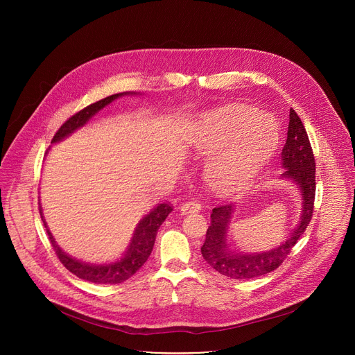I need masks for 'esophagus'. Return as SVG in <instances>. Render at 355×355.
Listing matches in <instances>:
<instances>
[{"mask_svg": "<svg viewBox=\"0 0 355 355\" xmlns=\"http://www.w3.org/2000/svg\"><path fill=\"white\" fill-rule=\"evenodd\" d=\"M202 208L200 202L198 199H189L187 202H184V204L181 205V212L182 214H189V212H199Z\"/></svg>", "mask_w": 355, "mask_h": 355, "instance_id": "1", "label": "esophagus"}]
</instances>
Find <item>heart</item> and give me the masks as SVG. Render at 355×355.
I'll return each mask as SVG.
<instances>
[{"label": "heart", "instance_id": "obj_1", "mask_svg": "<svg viewBox=\"0 0 355 355\" xmlns=\"http://www.w3.org/2000/svg\"><path fill=\"white\" fill-rule=\"evenodd\" d=\"M277 140L275 121L266 114L257 115L252 108L226 107L209 114L199 148L205 153L226 148L209 170L214 187L219 191H236L247 185L271 157Z\"/></svg>", "mask_w": 355, "mask_h": 355}]
</instances>
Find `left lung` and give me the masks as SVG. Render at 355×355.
Wrapping results in <instances>:
<instances>
[{
    "instance_id": "left-lung-1",
    "label": "left lung",
    "mask_w": 355,
    "mask_h": 355,
    "mask_svg": "<svg viewBox=\"0 0 355 355\" xmlns=\"http://www.w3.org/2000/svg\"><path fill=\"white\" fill-rule=\"evenodd\" d=\"M282 164L286 168L282 175L293 180L302 191L303 211L299 226L285 243L270 251L252 254L234 252L226 244V229L234 207L232 204L215 207L200 252L204 260L219 274L233 279H251L277 270L309 226L315 208L316 162L306 129L293 110L289 111L288 139L282 148Z\"/></svg>"
}]
</instances>
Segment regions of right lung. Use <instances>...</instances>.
<instances>
[{
  "mask_svg": "<svg viewBox=\"0 0 355 355\" xmlns=\"http://www.w3.org/2000/svg\"><path fill=\"white\" fill-rule=\"evenodd\" d=\"M122 94H114L104 99H99V101H96V103L85 107L84 110H81L77 114H74L73 116H70L55 133L52 143L59 141V140L64 139L66 136H69L71 132H74L76 129L83 126L99 110H103L105 105L112 103L115 98H118ZM171 211H173V205L170 204V202H163V204L156 207L147 216H144L141 219V222L136 227V232L133 234L132 243L126 251V254L121 260H116L114 263L99 264V266L83 263V261L66 254V252L56 244L52 233L49 232L43 216H42V220L46 227L50 244H52L58 259L70 272H73L74 275H77L78 278H81L84 281H89L94 284H121V282L129 279L133 274H136V271L140 270L141 266L147 261V259L151 254V250H153L157 230L162 226V223L166 220V218L171 214ZM39 214L42 215L40 208H39Z\"/></svg>",
  "mask_w": 355,
  "mask_h": 355,
  "instance_id": "obj_1",
  "label": "right lung"
}]
</instances>
